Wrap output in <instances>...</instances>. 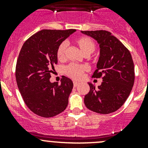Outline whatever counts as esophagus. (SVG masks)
I'll list each match as a JSON object with an SVG mask.
<instances>
[{"label": "esophagus", "mask_w": 148, "mask_h": 148, "mask_svg": "<svg viewBox=\"0 0 148 148\" xmlns=\"http://www.w3.org/2000/svg\"><path fill=\"white\" fill-rule=\"evenodd\" d=\"M73 84H74V86H77V85H78L79 83L78 82H77V81H73Z\"/></svg>", "instance_id": "34e87169"}]
</instances>
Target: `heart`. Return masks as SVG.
I'll list each match as a JSON object with an SVG mask.
<instances>
[{
	"label": "heart",
	"instance_id": "b5f03b06",
	"mask_svg": "<svg viewBox=\"0 0 148 148\" xmlns=\"http://www.w3.org/2000/svg\"><path fill=\"white\" fill-rule=\"evenodd\" d=\"M75 42L86 56L92 53L96 49V44L89 37L82 36L77 38ZM67 47H68V44L66 41L61 43L56 51V56H57L58 60L61 62L64 60ZM87 70L88 67L86 65L71 64L65 68V73L67 76L74 79H80L83 77L84 73Z\"/></svg>",
	"mask_w": 148,
	"mask_h": 148
}]
</instances>
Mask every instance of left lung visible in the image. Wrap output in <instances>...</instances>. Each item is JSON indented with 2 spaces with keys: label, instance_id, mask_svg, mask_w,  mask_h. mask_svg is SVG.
Here are the masks:
<instances>
[{
  "label": "left lung",
  "instance_id": "obj_1",
  "mask_svg": "<svg viewBox=\"0 0 148 148\" xmlns=\"http://www.w3.org/2000/svg\"><path fill=\"white\" fill-rule=\"evenodd\" d=\"M99 44L100 54L92 77H102L100 86L89 83L90 90L84 97L89 110L99 114H110L120 109L129 97L134 82L135 68L130 51L107 31H82Z\"/></svg>",
  "mask_w": 148,
  "mask_h": 148
}]
</instances>
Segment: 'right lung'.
<instances>
[{"label":"right lung","mask_w":148,"mask_h":148,"mask_svg":"<svg viewBox=\"0 0 148 148\" xmlns=\"http://www.w3.org/2000/svg\"><path fill=\"white\" fill-rule=\"evenodd\" d=\"M75 31L41 30L28 38L21 49L16 66V82L25 104L40 117H54L68 105L72 81L63 76L59 84L49 79L58 62V47Z\"/></svg>","instance_id":"right-lung-1"}]
</instances>
